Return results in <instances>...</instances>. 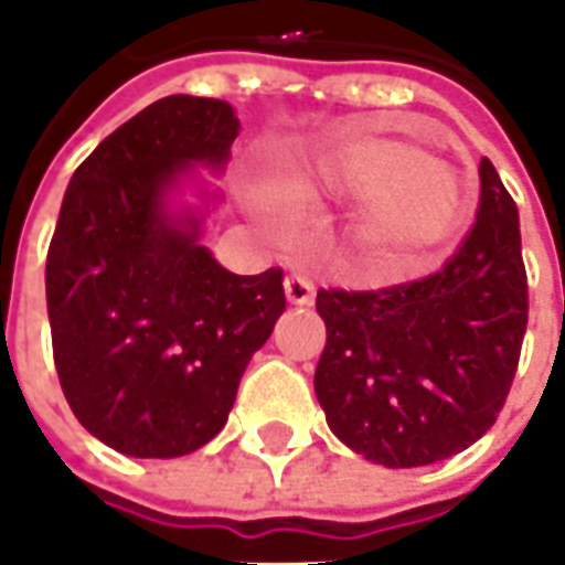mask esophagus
I'll return each instance as SVG.
<instances>
[{
	"instance_id": "1",
	"label": "esophagus",
	"mask_w": 565,
	"mask_h": 565,
	"mask_svg": "<svg viewBox=\"0 0 565 565\" xmlns=\"http://www.w3.org/2000/svg\"><path fill=\"white\" fill-rule=\"evenodd\" d=\"M284 290H287V299L294 306H311L315 302V284L308 281L306 275H290L284 281Z\"/></svg>"
}]
</instances>
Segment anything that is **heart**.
<instances>
[{"label": "heart", "instance_id": "1", "mask_svg": "<svg viewBox=\"0 0 565 565\" xmlns=\"http://www.w3.org/2000/svg\"><path fill=\"white\" fill-rule=\"evenodd\" d=\"M294 193L366 199L354 226L356 271L369 281H393L415 269L460 223L466 184L450 162L420 153L391 136H354L320 162Z\"/></svg>", "mask_w": 565, "mask_h": 565}]
</instances>
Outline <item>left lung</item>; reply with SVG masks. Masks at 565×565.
Here are the masks:
<instances>
[{"instance_id": "1", "label": "left lung", "mask_w": 565, "mask_h": 565, "mask_svg": "<svg viewBox=\"0 0 565 565\" xmlns=\"http://www.w3.org/2000/svg\"><path fill=\"white\" fill-rule=\"evenodd\" d=\"M478 174V217L441 269L381 290H318L320 408L348 448L391 469L475 445L518 372L530 318L518 205L487 157Z\"/></svg>"}]
</instances>
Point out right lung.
Masks as SVG:
<instances>
[{
  "label": "right lung",
  "instance_id": "obj_1",
  "mask_svg": "<svg viewBox=\"0 0 565 565\" xmlns=\"http://www.w3.org/2000/svg\"><path fill=\"white\" fill-rule=\"evenodd\" d=\"M223 99L166 96L81 162L47 247V318L68 408L108 448L181 457L217 436L247 360L287 308L284 271L233 275L162 193L230 157Z\"/></svg>",
  "mask_w": 565,
  "mask_h": 565
}]
</instances>
